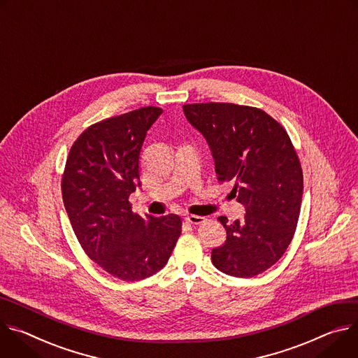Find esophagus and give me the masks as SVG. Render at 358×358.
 Segmentation results:
<instances>
[{"label": "esophagus", "mask_w": 358, "mask_h": 358, "mask_svg": "<svg viewBox=\"0 0 358 358\" xmlns=\"http://www.w3.org/2000/svg\"><path fill=\"white\" fill-rule=\"evenodd\" d=\"M185 220H186V223H189V224H201V223L205 222V217L196 216V215H187V216L185 217Z\"/></svg>", "instance_id": "obj_1"}]
</instances>
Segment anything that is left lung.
Segmentation results:
<instances>
[{
	"instance_id": "8db88e82",
	"label": "left lung",
	"mask_w": 358,
	"mask_h": 358,
	"mask_svg": "<svg viewBox=\"0 0 358 358\" xmlns=\"http://www.w3.org/2000/svg\"><path fill=\"white\" fill-rule=\"evenodd\" d=\"M189 124L206 139L217 179L233 183L243 219L227 223L224 245L212 250L215 267L229 275L263 273L287 250L303 196V172L285 128L264 110L236 103L183 105Z\"/></svg>"
}]
</instances>
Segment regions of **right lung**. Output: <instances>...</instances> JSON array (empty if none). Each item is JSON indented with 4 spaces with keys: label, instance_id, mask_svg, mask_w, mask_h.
<instances>
[{
    "label": "right lung",
    "instance_id": "add662e5",
    "mask_svg": "<svg viewBox=\"0 0 358 358\" xmlns=\"http://www.w3.org/2000/svg\"><path fill=\"white\" fill-rule=\"evenodd\" d=\"M161 113L145 106L91 125L73 142L62 176V199L78 242L99 267L127 282L161 270L182 231L178 215L143 219L128 201L141 186L143 141Z\"/></svg>",
    "mask_w": 358,
    "mask_h": 358
}]
</instances>
